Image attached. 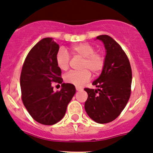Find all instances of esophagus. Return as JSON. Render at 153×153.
<instances>
[{"label": "esophagus", "instance_id": "1", "mask_svg": "<svg viewBox=\"0 0 153 153\" xmlns=\"http://www.w3.org/2000/svg\"><path fill=\"white\" fill-rule=\"evenodd\" d=\"M75 88H76V90L77 91H81V90H82V88H81V87H79V86H76V87H75Z\"/></svg>", "mask_w": 153, "mask_h": 153}]
</instances>
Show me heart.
<instances>
[{"label": "heart", "mask_w": 153, "mask_h": 153, "mask_svg": "<svg viewBox=\"0 0 153 153\" xmlns=\"http://www.w3.org/2000/svg\"><path fill=\"white\" fill-rule=\"evenodd\" d=\"M74 56L83 58L80 71H70L64 77L67 83L76 86H81L91 78V72L95 75L100 73L105 65V58L100 52H95L93 46L87 43H80L74 44L70 47ZM56 64L60 69L67 71L69 67L70 56L65 49H60L55 56Z\"/></svg>", "instance_id": "heart-1"}]
</instances>
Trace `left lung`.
I'll return each mask as SVG.
<instances>
[{"label":"left lung","instance_id":"left-lung-1","mask_svg":"<svg viewBox=\"0 0 153 153\" xmlns=\"http://www.w3.org/2000/svg\"><path fill=\"white\" fill-rule=\"evenodd\" d=\"M106 50L105 65L92 85L98 89L85 88L88 98L84 107L95 122L106 124L119 116L131 95L132 69L127 55L110 36L99 35Z\"/></svg>","mask_w":153,"mask_h":153}]
</instances>
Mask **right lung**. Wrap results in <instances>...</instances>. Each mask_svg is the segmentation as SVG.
Returning <instances> with one entry per match:
<instances>
[{
	"label": "right lung",
	"instance_id": "right-lung-1",
	"mask_svg": "<svg viewBox=\"0 0 153 153\" xmlns=\"http://www.w3.org/2000/svg\"><path fill=\"white\" fill-rule=\"evenodd\" d=\"M59 45L52 38L37 43L29 51L20 78L21 99L29 115L44 125H53L64 118L67 105L75 93L72 84H62L55 93L53 82L62 83L61 70L55 61Z\"/></svg>",
	"mask_w": 153,
	"mask_h": 153
}]
</instances>
